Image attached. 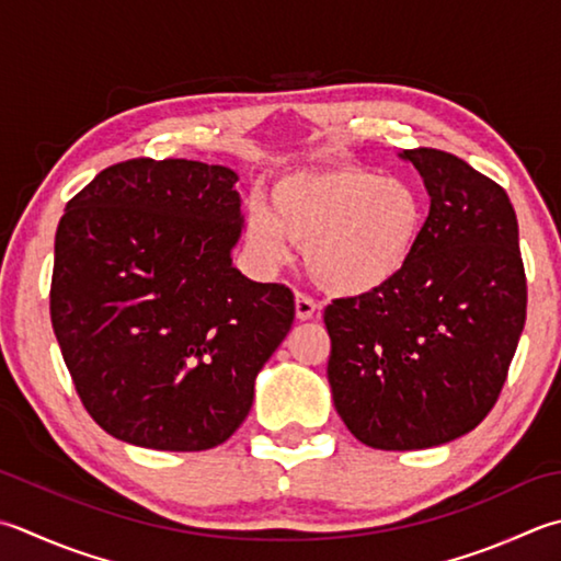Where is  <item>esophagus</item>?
<instances>
[{"label": "esophagus", "mask_w": 561, "mask_h": 561, "mask_svg": "<svg viewBox=\"0 0 561 561\" xmlns=\"http://www.w3.org/2000/svg\"><path fill=\"white\" fill-rule=\"evenodd\" d=\"M294 306H296V318H299V321H311L318 311V304L306 294H296Z\"/></svg>", "instance_id": "1"}]
</instances>
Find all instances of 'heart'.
<instances>
[{
	"label": "heart",
	"mask_w": 561,
	"mask_h": 561,
	"mask_svg": "<svg viewBox=\"0 0 561 561\" xmlns=\"http://www.w3.org/2000/svg\"><path fill=\"white\" fill-rule=\"evenodd\" d=\"M427 228V206L411 182L331 162L284 172L270 186V208L252 202L248 248L270 267L304 248L309 277L328 294L369 296L411 267Z\"/></svg>",
	"instance_id": "1"
}]
</instances>
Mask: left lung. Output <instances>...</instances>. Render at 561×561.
Returning a JSON list of instances; mask_svg holds the SVG:
<instances>
[{
  "label": "left lung",
  "instance_id": "1",
  "mask_svg": "<svg viewBox=\"0 0 561 561\" xmlns=\"http://www.w3.org/2000/svg\"><path fill=\"white\" fill-rule=\"evenodd\" d=\"M399 158L431 196L423 243L391 287L328 306V383L359 443L427 449L474 431L493 409L528 287L508 194L443 150Z\"/></svg>",
  "mask_w": 561,
  "mask_h": 561
}]
</instances>
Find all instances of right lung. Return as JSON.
Returning a JSON list of instances; mask_svg holds the SVG:
<instances>
[{
    "instance_id": "add662e5",
    "label": "right lung",
    "mask_w": 561,
    "mask_h": 561,
    "mask_svg": "<svg viewBox=\"0 0 561 561\" xmlns=\"http://www.w3.org/2000/svg\"><path fill=\"white\" fill-rule=\"evenodd\" d=\"M238 174L196 160L106 168L65 206L50 321L84 409L164 453L226 443L294 321L284 284L233 265Z\"/></svg>"
}]
</instances>
